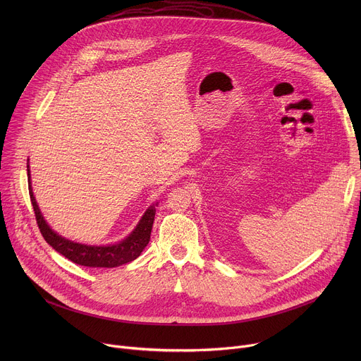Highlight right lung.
<instances>
[{
	"instance_id": "1",
	"label": "right lung",
	"mask_w": 361,
	"mask_h": 361,
	"mask_svg": "<svg viewBox=\"0 0 361 361\" xmlns=\"http://www.w3.org/2000/svg\"><path fill=\"white\" fill-rule=\"evenodd\" d=\"M27 173H28V190H30L31 204L35 213L38 228L44 240L73 263L85 266V267H106V269L118 267L135 260L137 257L142 252L145 245L148 244L154 217H156V204L149 205V207L145 210V213L142 214V217L140 219L135 228L124 240L116 244H107V245L81 244L60 235L57 231H54L48 226L44 216L41 214V210L38 207L37 200L32 192L31 174H30L28 164H27Z\"/></svg>"
}]
</instances>
